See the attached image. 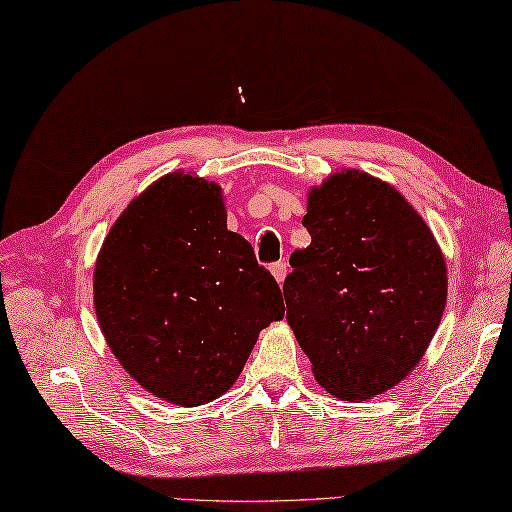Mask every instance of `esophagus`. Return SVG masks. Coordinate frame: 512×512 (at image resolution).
<instances>
[{
  "label": "esophagus",
  "instance_id": "esophagus-1",
  "mask_svg": "<svg viewBox=\"0 0 512 512\" xmlns=\"http://www.w3.org/2000/svg\"><path fill=\"white\" fill-rule=\"evenodd\" d=\"M272 274H274V278L278 281V285H283L285 276H287V263H285V260H278V263L272 265Z\"/></svg>",
  "mask_w": 512,
  "mask_h": 512
}]
</instances>
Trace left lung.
<instances>
[{
	"label": "left lung",
	"instance_id": "8db88e82",
	"mask_svg": "<svg viewBox=\"0 0 512 512\" xmlns=\"http://www.w3.org/2000/svg\"><path fill=\"white\" fill-rule=\"evenodd\" d=\"M303 225L312 243L289 256L287 323L327 392L363 401L419 363L446 307L435 236L388 182L341 171L314 187Z\"/></svg>",
	"mask_w": 512,
	"mask_h": 512
}]
</instances>
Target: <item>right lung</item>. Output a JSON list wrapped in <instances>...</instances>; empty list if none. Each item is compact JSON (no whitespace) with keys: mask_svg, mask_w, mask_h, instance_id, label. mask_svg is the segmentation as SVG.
<instances>
[{"mask_svg":"<svg viewBox=\"0 0 512 512\" xmlns=\"http://www.w3.org/2000/svg\"><path fill=\"white\" fill-rule=\"evenodd\" d=\"M111 352L144 390L194 408L227 392L258 332L285 314L214 182L169 173L115 220L93 274Z\"/></svg>","mask_w":512,"mask_h":512,"instance_id":"right-lung-1","label":"right lung"}]
</instances>
